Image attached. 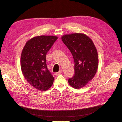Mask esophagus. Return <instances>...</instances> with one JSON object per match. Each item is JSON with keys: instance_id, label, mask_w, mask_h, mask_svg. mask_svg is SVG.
<instances>
[{"instance_id": "esophagus-1", "label": "esophagus", "mask_w": 122, "mask_h": 122, "mask_svg": "<svg viewBox=\"0 0 122 122\" xmlns=\"http://www.w3.org/2000/svg\"><path fill=\"white\" fill-rule=\"evenodd\" d=\"M62 72V70H60V71H59V72H58L55 73H54V75H55V76H58V75H59L61 74Z\"/></svg>"}]
</instances>
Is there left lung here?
<instances>
[{
    "mask_svg": "<svg viewBox=\"0 0 122 122\" xmlns=\"http://www.w3.org/2000/svg\"><path fill=\"white\" fill-rule=\"evenodd\" d=\"M62 42L71 52L74 61V74L68 79L72 87L79 89L93 78L98 67L97 51L93 41L82 34L62 36Z\"/></svg>",
    "mask_w": 122,
    "mask_h": 122,
    "instance_id": "obj_1",
    "label": "left lung"
}]
</instances>
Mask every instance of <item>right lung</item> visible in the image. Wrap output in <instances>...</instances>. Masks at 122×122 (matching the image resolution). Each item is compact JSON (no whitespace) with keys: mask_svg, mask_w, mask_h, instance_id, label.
Listing matches in <instances>:
<instances>
[{"mask_svg":"<svg viewBox=\"0 0 122 122\" xmlns=\"http://www.w3.org/2000/svg\"><path fill=\"white\" fill-rule=\"evenodd\" d=\"M57 36H36L26 43L21 56V68L27 81L36 89L45 91L52 86L54 77L47 67L46 56Z\"/></svg>","mask_w":122,"mask_h":122,"instance_id":"add662e5","label":"right lung"}]
</instances>
